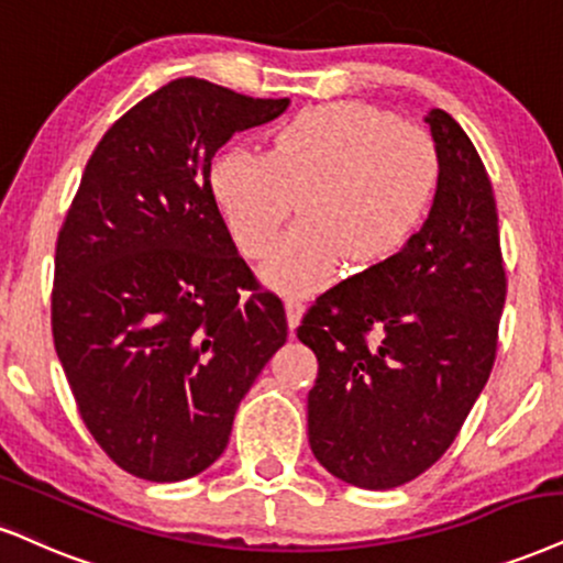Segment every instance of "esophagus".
Here are the masks:
<instances>
[{"mask_svg": "<svg viewBox=\"0 0 563 563\" xmlns=\"http://www.w3.org/2000/svg\"><path fill=\"white\" fill-rule=\"evenodd\" d=\"M284 308H287V323H289V331L295 334V329L300 325L302 321V313H305V305L297 300V297H287L284 300Z\"/></svg>", "mask_w": 563, "mask_h": 563, "instance_id": "34e87169", "label": "esophagus"}]
</instances>
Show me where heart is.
I'll return each mask as SVG.
<instances>
[{
  "label": "heart",
  "mask_w": 563,
  "mask_h": 563,
  "mask_svg": "<svg viewBox=\"0 0 563 563\" xmlns=\"http://www.w3.org/2000/svg\"><path fill=\"white\" fill-rule=\"evenodd\" d=\"M439 177L426 130L342 101L284 122L268 154L229 148L211 166V192L250 258L274 247L300 198L302 219L261 274L274 289L308 295L334 279L344 255L371 266L397 253L426 219Z\"/></svg>",
  "instance_id": "b5f03b06"
}]
</instances>
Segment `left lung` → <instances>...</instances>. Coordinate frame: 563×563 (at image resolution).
I'll use <instances>...</instances> for the list:
<instances>
[{"instance_id": "obj_1", "label": "left lung", "mask_w": 563, "mask_h": 563, "mask_svg": "<svg viewBox=\"0 0 563 563\" xmlns=\"http://www.w3.org/2000/svg\"><path fill=\"white\" fill-rule=\"evenodd\" d=\"M426 122L441 158L426 224L318 297L297 329L318 357L310 449L367 490L415 481L454 443L494 367L506 300L488 172L454 117L433 109Z\"/></svg>"}]
</instances>
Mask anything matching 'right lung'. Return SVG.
Wrapping results in <instances>:
<instances>
[{
  "label": "right lung",
  "mask_w": 563,
  "mask_h": 563,
  "mask_svg": "<svg viewBox=\"0 0 563 563\" xmlns=\"http://www.w3.org/2000/svg\"><path fill=\"white\" fill-rule=\"evenodd\" d=\"M179 78L120 117L57 240L52 331L80 418L124 473L177 483L219 460L234 412L287 342L211 192L234 133L287 112Z\"/></svg>",
  "instance_id": "right-lung-1"
}]
</instances>
